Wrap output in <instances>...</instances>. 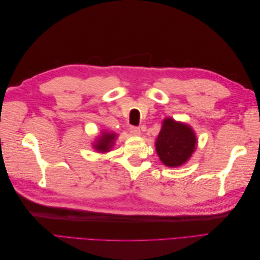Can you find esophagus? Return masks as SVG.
<instances>
[{
    "instance_id": "obj_1",
    "label": "esophagus",
    "mask_w": 260,
    "mask_h": 260,
    "mask_svg": "<svg viewBox=\"0 0 260 260\" xmlns=\"http://www.w3.org/2000/svg\"><path fill=\"white\" fill-rule=\"evenodd\" d=\"M130 133L132 136L139 137V136H141V130L138 127H131L130 128Z\"/></svg>"
}]
</instances>
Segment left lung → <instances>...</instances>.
Returning a JSON list of instances; mask_svg holds the SVG:
<instances>
[{
    "label": "left lung",
    "instance_id": "obj_1",
    "mask_svg": "<svg viewBox=\"0 0 260 260\" xmlns=\"http://www.w3.org/2000/svg\"><path fill=\"white\" fill-rule=\"evenodd\" d=\"M196 143L198 140L190 125L166 118L162 121L155 146L159 159L166 166L179 167L190 159Z\"/></svg>",
    "mask_w": 260,
    "mask_h": 260
}]
</instances>
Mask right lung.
<instances>
[{
    "label": "right lung",
    "mask_w": 260,
    "mask_h": 260,
    "mask_svg": "<svg viewBox=\"0 0 260 260\" xmlns=\"http://www.w3.org/2000/svg\"><path fill=\"white\" fill-rule=\"evenodd\" d=\"M116 138H117L116 133L103 131V132H102V136L99 137V139L96 140V142L94 143L93 147L95 148L99 153L109 152L112 149L114 143H115Z\"/></svg>",
    "instance_id": "obj_1"
}]
</instances>
